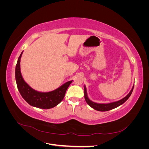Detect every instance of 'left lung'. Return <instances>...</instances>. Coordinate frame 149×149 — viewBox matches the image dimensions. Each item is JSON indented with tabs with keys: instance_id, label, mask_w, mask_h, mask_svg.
<instances>
[{
	"instance_id": "obj_1",
	"label": "left lung",
	"mask_w": 149,
	"mask_h": 149,
	"mask_svg": "<svg viewBox=\"0 0 149 149\" xmlns=\"http://www.w3.org/2000/svg\"><path fill=\"white\" fill-rule=\"evenodd\" d=\"M134 85L133 86L132 89L130 90V91L129 92V93L127 94V95L119 101L111 102V103H107V104H99V103L94 102L89 100L87 94L86 88V86H84V98L88 104L89 106H91L92 108H93L94 109L98 111H107L111 109H113L114 108L118 107V106L122 105L123 103H124L126 101H127L129 99V97H130V96L131 95L133 89H134Z\"/></svg>"
}]
</instances>
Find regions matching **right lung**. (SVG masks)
I'll use <instances>...</instances> for the list:
<instances>
[{
	"mask_svg": "<svg viewBox=\"0 0 149 149\" xmlns=\"http://www.w3.org/2000/svg\"><path fill=\"white\" fill-rule=\"evenodd\" d=\"M22 52L15 67V79L18 89L25 101L30 106L40 109H50L55 107L63 100L66 90L73 81H68L63 84L60 88L50 92L43 93L35 91L26 83L20 71V59Z\"/></svg>",
	"mask_w": 149,
	"mask_h": 149,
	"instance_id": "add662e5",
	"label": "right lung"
}]
</instances>
